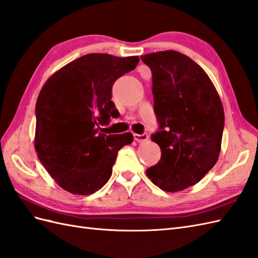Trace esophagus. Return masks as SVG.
Wrapping results in <instances>:
<instances>
[{"label": "esophagus", "instance_id": "esophagus-1", "mask_svg": "<svg viewBox=\"0 0 258 258\" xmlns=\"http://www.w3.org/2000/svg\"><path fill=\"white\" fill-rule=\"evenodd\" d=\"M134 137H135V140L139 143H143V142L149 140V136L146 134H142V135H137L136 134Z\"/></svg>", "mask_w": 258, "mask_h": 258}]
</instances>
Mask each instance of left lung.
Segmentation results:
<instances>
[{"label": "left lung", "instance_id": "left-lung-1", "mask_svg": "<svg viewBox=\"0 0 258 258\" xmlns=\"http://www.w3.org/2000/svg\"><path fill=\"white\" fill-rule=\"evenodd\" d=\"M141 59L152 72L159 123L152 141L162 152L146 176L166 192L182 191L198 183L218 161L224 107L204 69L186 55L168 50L143 55Z\"/></svg>", "mask_w": 258, "mask_h": 258}]
</instances>
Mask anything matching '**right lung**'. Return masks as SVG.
<instances>
[{
	"mask_svg": "<svg viewBox=\"0 0 258 258\" xmlns=\"http://www.w3.org/2000/svg\"><path fill=\"white\" fill-rule=\"evenodd\" d=\"M138 56L91 53L54 73L36 104L34 149L56 183L77 196L99 191L112 176L117 153L134 141L130 132L106 136L118 110L112 99L114 82L134 71Z\"/></svg>",
	"mask_w": 258,
	"mask_h": 258,
	"instance_id": "1",
	"label": "right lung"
}]
</instances>
